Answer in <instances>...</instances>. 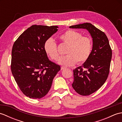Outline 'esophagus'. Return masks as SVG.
<instances>
[{"mask_svg":"<svg viewBox=\"0 0 122 122\" xmlns=\"http://www.w3.org/2000/svg\"><path fill=\"white\" fill-rule=\"evenodd\" d=\"M66 69V67H64V66H62L61 68V70H65Z\"/></svg>","mask_w":122,"mask_h":122,"instance_id":"obj_1","label":"esophagus"}]
</instances>
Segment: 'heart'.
Masks as SVG:
<instances>
[{"mask_svg": "<svg viewBox=\"0 0 122 122\" xmlns=\"http://www.w3.org/2000/svg\"><path fill=\"white\" fill-rule=\"evenodd\" d=\"M61 42L67 46L65 53L61 57L59 63L65 66H70L85 62L89 58L92 50V43L91 39L82 36L81 33L74 30H67L59 37ZM46 54L53 60L57 61L59 54L57 45L52 39L49 38L44 44Z\"/></svg>", "mask_w": 122, "mask_h": 122, "instance_id": "b5f03b06", "label": "heart"}]
</instances>
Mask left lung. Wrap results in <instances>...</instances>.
<instances>
[{"instance_id": "left-lung-1", "label": "left lung", "mask_w": 122, "mask_h": 122, "mask_svg": "<svg viewBox=\"0 0 122 122\" xmlns=\"http://www.w3.org/2000/svg\"><path fill=\"white\" fill-rule=\"evenodd\" d=\"M70 28L86 29L93 38V48L89 58L82 66L73 70L72 85L78 94H92L104 84L110 72L112 51L104 32L90 23L70 26Z\"/></svg>"}]
</instances>
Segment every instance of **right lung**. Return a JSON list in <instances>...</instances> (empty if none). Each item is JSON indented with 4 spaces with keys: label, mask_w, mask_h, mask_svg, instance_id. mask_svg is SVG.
Here are the masks:
<instances>
[{
    "label": "right lung",
    "mask_w": 122,
    "mask_h": 122,
    "mask_svg": "<svg viewBox=\"0 0 122 122\" xmlns=\"http://www.w3.org/2000/svg\"><path fill=\"white\" fill-rule=\"evenodd\" d=\"M58 26L33 25L15 41L11 51V70L20 90L30 98H41L50 90L60 66L49 60L46 41Z\"/></svg>",
    "instance_id": "1"
}]
</instances>
